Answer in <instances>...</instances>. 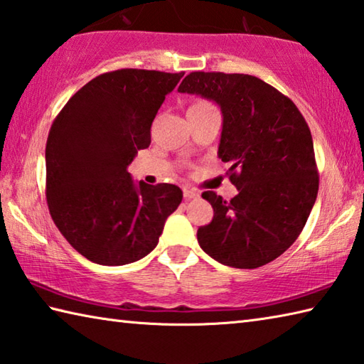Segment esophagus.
<instances>
[{"mask_svg":"<svg viewBox=\"0 0 364 364\" xmlns=\"http://www.w3.org/2000/svg\"><path fill=\"white\" fill-rule=\"evenodd\" d=\"M198 196H200V195H198V191H195V190H190V188L183 190L185 200H195V198H198Z\"/></svg>","mask_w":364,"mask_h":364,"instance_id":"34e87169","label":"esophagus"}]
</instances>
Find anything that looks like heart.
<instances>
[{"label":"heart","mask_w":364,"mask_h":364,"mask_svg":"<svg viewBox=\"0 0 364 364\" xmlns=\"http://www.w3.org/2000/svg\"><path fill=\"white\" fill-rule=\"evenodd\" d=\"M209 107H212L208 101H195V102H191V105L188 106V111H187V114H190V112H201V111H205V109H209Z\"/></svg>","instance_id":"heart-1"}]
</instances>
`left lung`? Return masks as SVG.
Listing matches in <instances>:
<instances>
[{
  "label": "left lung",
  "mask_w": 364,
  "mask_h": 364,
  "mask_svg": "<svg viewBox=\"0 0 364 364\" xmlns=\"http://www.w3.org/2000/svg\"><path fill=\"white\" fill-rule=\"evenodd\" d=\"M181 93L217 102L223 115L218 156L237 195L203 198L214 218L198 230V242L225 266L253 269L296 241L318 193L311 129L276 88L249 74L190 73Z\"/></svg>",
  "instance_id": "1"
}]
</instances>
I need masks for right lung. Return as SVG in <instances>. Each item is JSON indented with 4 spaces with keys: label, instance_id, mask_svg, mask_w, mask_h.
Here are the masks:
<instances>
[{
    "label": "right lung",
    "instance_id": "obj_1",
    "mask_svg": "<svg viewBox=\"0 0 364 364\" xmlns=\"http://www.w3.org/2000/svg\"><path fill=\"white\" fill-rule=\"evenodd\" d=\"M183 73L117 70L92 79L53 120L46 146L52 220L80 255L122 266L152 252L179 208L173 183H136L128 164Z\"/></svg>",
    "mask_w": 364,
    "mask_h": 364
}]
</instances>
